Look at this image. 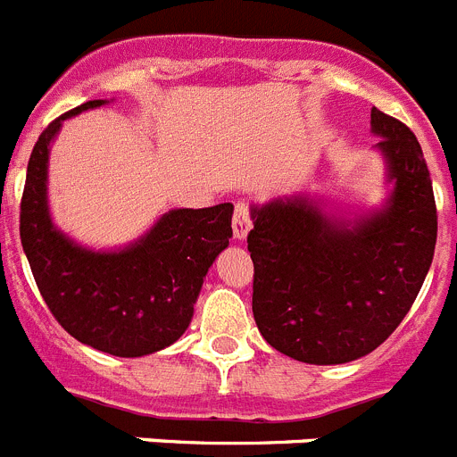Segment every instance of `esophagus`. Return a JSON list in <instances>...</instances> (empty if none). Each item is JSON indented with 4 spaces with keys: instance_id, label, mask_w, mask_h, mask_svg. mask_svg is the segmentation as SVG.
Wrapping results in <instances>:
<instances>
[{
    "instance_id": "esophagus-1",
    "label": "esophagus",
    "mask_w": 457,
    "mask_h": 457,
    "mask_svg": "<svg viewBox=\"0 0 457 457\" xmlns=\"http://www.w3.org/2000/svg\"><path fill=\"white\" fill-rule=\"evenodd\" d=\"M249 231H252V220H249L247 204H237L236 212H233V237L247 240Z\"/></svg>"
}]
</instances>
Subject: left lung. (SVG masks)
Segmentation results:
<instances>
[{"mask_svg":"<svg viewBox=\"0 0 457 457\" xmlns=\"http://www.w3.org/2000/svg\"><path fill=\"white\" fill-rule=\"evenodd\" d=\"M385 199L343 210L309 194L252 204L253 320L265 341L304 364L373 353L417 300L437 242L433 180L417 137L370 109Z\"/></svg>","mask_w":457,"mask_h":457,"instance_id":"8db88e82","label":"left lung"}]
</instances>
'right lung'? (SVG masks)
<instances>
[{"label":"right lung","instance_id":"obj_1","mask_svg":"<svg viewBox=\"0 0 457 457\" xmlns=\"http://www.w3.org/2000/svg\"><path fill=\"white\" fill-rule=\"evenodd\" d=\"M109 103L88 100L38 137L20 237L43 300L72 338L114 357H144L169 348L192 322L205 274L233 236V205L167 210L148 231L114 249L88 247L62 231L47 194L52 144L63 120Z\"/></svg>","mask_w":457,"mask_h":457}]
</instances>
